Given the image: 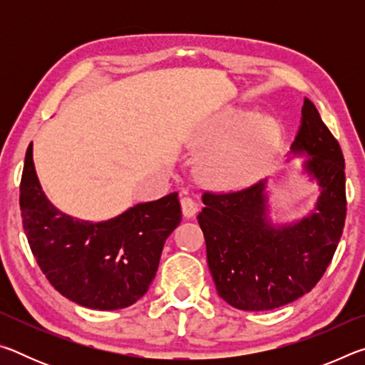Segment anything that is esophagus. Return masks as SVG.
Masks as SVG:
<instances>
[{"instance_id": "obj_1", "label": "esophagus", "mask_w": 365, "mask_h": 365, "mask_svg": "<svg viewBox=\"0 0 365 365\" xmlns=\"http://www.w3.org/2000/svg\"><path fill=\"white\" fill-rule=\"evenodd\" d=\"M180 205H182L183 217H187V219L195 217L196 212H197V205H196L195 200H191V197L185 196V197H182V200H180Z\"/></svg>"}]
</instances>
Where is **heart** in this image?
<instances>
[{"mask_svg":"<svg viewBox=\"0 0 365 365\" xmlns=\"http://www.w3.org/2000/svg\"><path fill=\"white\" fill-rule=\"evenodd\" d=\"M201 158L205 180L220 190H237L259 180L274 163L282 132L265 115L224 109L191 138Z\"/></svg>","mask_w":365,"mask_h":365,"instance_id":"heart-1","label":"heart"}]
</instances>
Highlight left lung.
Instances as JSON below:
<instances>
[{"mask_svg":"<svg viewBox=\"0 0 365 365\" xmlns=\"http://www.w3.org/2000/svg\"><path fill=\"white\" fill-rule=\"evenodd\" d=\"M293 156L319 196L304 217L274 224L267 180L235 193L202 195L197 222L219 296L242 311H270L301 298L322 279L346 219L344 159L338 141L304 98Z\"/></svg>","mask_w":365,"mask_h":365,"instance_id":"obj_1","label":"left lung"}]
</instances>
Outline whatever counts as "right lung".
Returning a JSON list of instances; mask_svg holds the SVG:
<instances>
[{
    "instance_id": "right-lung-1",
    "label": "right lung",
    "mask_w": 365,
    "mask_h": 365,
    "mask_svg": "<svg viewBox=\"0 0 365 365\" xmlns=\"http://www.w3.org/2000/svg\"><path fill=\"white\" fill-rule=\"evenodd\" d=\"M32 143L21 180V212L30 250L48 282L98 311L132 306L156 277L160 252L182 220L178 195L138 202L103 222L67 215L48 200L35 172Z\"/></svg>"
}]
</instances>
